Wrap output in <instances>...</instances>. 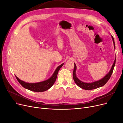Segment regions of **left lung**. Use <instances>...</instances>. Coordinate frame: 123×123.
<instances>
[{"instance_id":"left-lung-1","label":"left lung","mask_w":123,"mask_h":123,"mask_svg":"<svg viewBox=\"0 0 123 123\" xmlns=\"http://www.w3.org/2000/svg\"><path fill=\"white\" fill-rule=\"evenodd\" d=\"M112 38V40L114 44V49H115V43H114V38L112 36H111ZM115 60H116V58L115 59L114 63L112 65V67H111L110 71L109 73L107 74L106 75L104 76L103 79L100 80L98 81H94V82L92 83H84L83 81L80 80L78 78L76 77V66L74 64V67L73 70V80L75 81L76 84L78 86L80 87V88L85 89V90H92V89H95L96 88H98L99 87H101L103 86L104 85H105L106 83L107 82L108 80L110 79V78L112 75L113 69L114 67V66L115 64Z\"/></svg>"}]
</instances>
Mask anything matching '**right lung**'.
Segmentation results:
<instances>
[{
  "instance_id": "add662e5",
  "label": "right lung",
  "mask_w": 123,
  "mask_h": 123,
  "mask_svg": "<svg viewBox=\"0 0 123 123\" xmlns=\"http://www.w3.org/2000/svg\"><path fill=\"white\" fill-rule=\"evenodd\" d=\"M64 64H62L60 66L57 67V68L56 69L53 75L50 78L46 80H44L41 82L36 83H29L25 82L24 81L20 80V79L16 76L18 82L23 86L24 88L28 89L29 90H31L34 92H43L45 91L48 89H50L53 84H54L55 81L56 80L57 74L59 71V69L61 68L63 66Z\"/></svg>"
}]
</instances>
